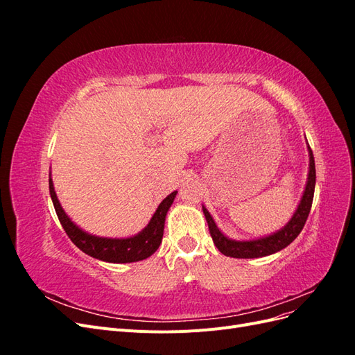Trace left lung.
Masks as SVG:
<instances>
[{
    "label": "left lung",
    "instance_id": "left-lung-1",
    "mask_svg": "<svg viewBox=\"0 0 355 355\" xmlns=\"http://www.w3.org/2000/svg\"><path fill=\"white\" fill-rule=\"evenodd\" d=\"M306 148H308V155H309V166H308V178H306L305 189L302 192V197H300V201L293 213V216L290 218V220L282 230H278L272 234L263 235V237H259V239L232 240L227 237V235L218 228V225L213 220L209 210L202 206V213L204 216H206L213 243L218 247L220 253L230 257H239V259H254V257L270 256L283 250L284 247H287L297 237L308 219L311 206H313L314 189H315L314 155H313V151H311L308 142H306Z\"/></svg>",
    "mask_w": 355,
    "mask_h": 355
}]
</instances>
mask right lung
Instances as JSON below:
<instances>
[{"label":"right lung","mask_w":355,"mask_h":355,"mask_svg":"<svg viewBox=\"0 0 355 355\" xmlns=\"http://www.w3.org/2000/svg\"><path fill=\"white\" fill-rule=\"evenodd\" d=\"M49 189L58 218L71 241L85 254L94 257V259L110 263H130L144 261L157 252L161 240H163L167 211L171 207V204H173L178 194V191H173L159 202V206L153 214L151 220L148 222V225L141 232L125 239H108L89 234L87 231L81 230L77 223L72 222V219L65 213V210H63L62 204L56 196L55 187H53L51 171L49 175Z\"/></svg>","instance_id":"add662e5"}]
</instances>
